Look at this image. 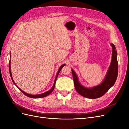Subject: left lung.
<instances>
[{"instance_id":"1","label":"left lung","mask_w":129,"mask_h":129,"mask_svg":"<svg viewBox=\"0 0 129 129\" xmlns=\"http://www.w3.org/2000/svg\"><path fill=\"white\" fill-rule=\"evenodd\" d=\"M111 46L112 47L111 62L104 80L101 84L90 88L84 87L80 84L76 74L73 69H72L75 89L77 93L82 96L91 99L100 98L114 84L117 78L118 72L117 52L115 50L114 45L111 44Z\"/></svg>"}]
</instances>
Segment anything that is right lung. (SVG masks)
<instances>
[{
  "instance_id": "1",
  "label": "right lung",
  "mask_w": 129,
  "mask_h": 129,
  "mask_svg": "<svg viewBox=\"0 0 129 129\" xmlns=\"http://www.w3.org/2000/svg\"><path fill=\"white\" fill-rule=\"evenodd\" d=\"M10 62H11V61H10V59L9 65V72H10V77H11V80H12V82H13V83H14V84H15V85H16V86L19 89V90H20V91L22 92V93H23L25 95H26V96H28V97H29V98H34V99H37V98H44V97H45V96H47V95H49V94H50L52 93V92L53 91V90H54V89L55 85V82H56V80H57V77H58V75H59V72H60V70H61V69H62V68H63V67H64V66L65 65V64H64L61 65L60 66V67L59 68V70H58V71L57 74V75H56L55 79V81H54V84H53V85L52 88L50 90H48V91H47L45 92V93H42V94H38V95H31V94H29L26 93H25V92H24V91H23V90H22L21 89H19V88L17 87V85H16V83H15V82H14V80H13V78H12V74H11Z\"/></svg>"
}]
</instances>
